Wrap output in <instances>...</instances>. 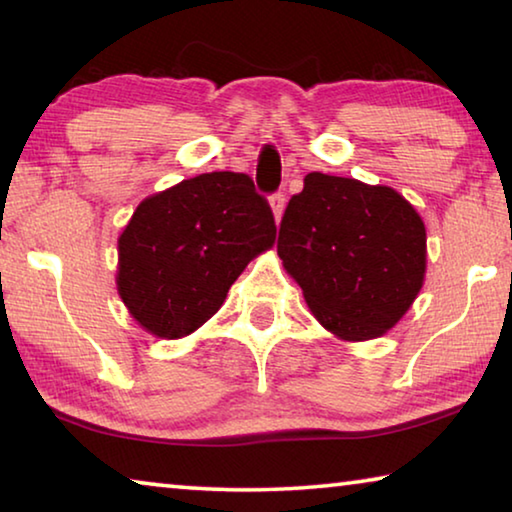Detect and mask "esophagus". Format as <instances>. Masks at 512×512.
I'll list each match as a JSON object with an SVG mask.
<instances>
[{
  "instance_id": "1",
  "label": "esophagus",
  "mask_w": 512,
  "mask_h": 512,
  "mask_svg": "<svg viewBox=\"0 0 512 512\" xmlns=\"http://www.w3.org/2000/svg\"><path fill=\"white\" fill-rule=\"evenodd\" d=\"M284 207H287V198H284L282 192H277L271 196V210H273V216H275V223H280L282 214H284Z\"/></svg>"
}]
</instances>
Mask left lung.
<instances>
[{
    "label": "left lung",
    "instance_id": "left-lung-1",
    "mask_svg": "<svg viewBox=\"0 0 512 512\" xmlns=\"http://www.w3.org/2000/svg\"><path fill=\"white\" fill-rule=\"evenodd\" d=\"M277 255L327 332L370 341L418 298L427 230L393 187L314 171L282 216Z\"/></svg>",
    "mask_w": 512,
    "mask_h": 512
}]
</instances>
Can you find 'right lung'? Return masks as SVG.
I'll list each match as a JSON object with an SVG mask.
<instances>
[{"label":"right lung","mask_w":512,"mask_h":512,"mask_svg":"<svg viewBox=\"0 0 512 512\" xmlns=\"http://www.w3.org/2000/svg\"><path fill=\"white\" fill-rule=\"evenodd\" d=\"M275 232L271 207L246 173L183 180L144 198L119 235V298L149 334L183 339L221 309Z\"/></svg>","instance_id":"obj_1"}]
</instances>
